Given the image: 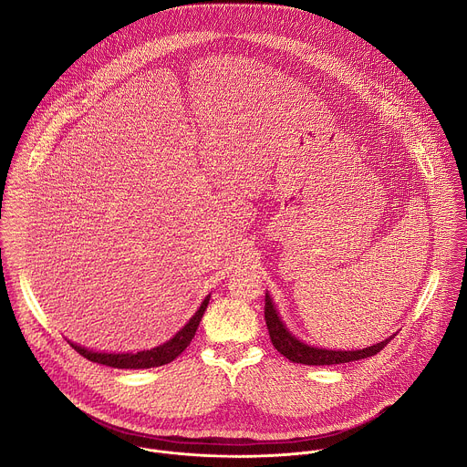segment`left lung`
<instances>
[{
	"label": "left lung",
	"mask_w": 467,
	"mask_h": 467,
	"mask_svg": "<svg viewBox=\"0 0 467 467\" xmlns=\"http://www.w3.org/2000/svg\"><path fill=\"white\" fill-rule=\"evenodd\" d=\"M264 317H265V325L269 330V337L273 347L289 361L293 363H300V365H341V363H350V361H359L370 356H376L378 352H381L387 343H390V339H394V336H390L389 339L367 347L363 350H330V348H317V347H309L306 343H302L300 339H296L282 323V319L278 317L276 307L269 296V293H265V307H264Z\"/></svg>",
	"instance_id": "left-lung-1"
}]
</instances>
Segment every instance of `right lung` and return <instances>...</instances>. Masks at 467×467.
Here are the masks:
<instances>
[{"instance_id":"1","label":"right lung","mask_w":467,"mask_h":467,"mask_svg":"<svg viewBox=\"0 0 467 467\" xmlns=\"http://www.w3.org/2000/svg\"><path fill=\"white\" fill-rule=\"evenodd\" d=\"M209 296H205V300L202 302L198 312L191 317V321L167 343L150 348V350H142V352H135V354H104V352H93L88 350L84 347H78L75 343L69 341V345L86 359L99 363V365H106V367H113V368H153V367H163L171 361H174L192 341L200 321L205 314L207 304H209Z\"/></svg>"}]
</instances>
